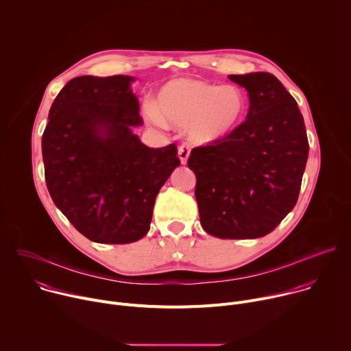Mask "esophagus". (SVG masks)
Returning <instances> with one entry per match:
<instances>
[{"label": "esophagus", "instance_id": "1", "mask_svg": "<svg viewBox=\"0 0 351 351\" xmlns=\"http://www.w3.org/2000/svg\"><path fill=\"white\" fill-rule=\"evenodd\" d=\"M190 145L189 144H182V145H179V149H178V153H179V158H180V162L184 165L186 162H187V160H189V156H190Z\"/></svg>", "mask_w": 351, "mask_h": 351}]
</instances>
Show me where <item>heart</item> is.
I'll return each instance as SVG.
<instances>
[{"mask_svg": "<svg viewBox=\"0 0 351 351\" xmlns=\"http://www.w3.org/2000/svg\"><path fill=\"white\" fill-rule=\"evenodd\" d=\"M156 106L147 107L152 122L187 128L193 141L210 144L240 126L247 114V97L237 86L219 87L198 79H176L160 90Z\"/></svg>", "mask_w": 351, "mask_h": 351, "instance_id": "heart-1", "label": "heart"}]
</instances>
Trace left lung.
I'll list each match as a JSON object with an SVG mask.
<instances>
[{"mask_svg": "<svg viewBox=\"0 0 351 351\" xmlns=\"http://www.w3.org/2000/svg\"><path fill=\"white\" fill-rule=\"evenodd\" d=\"M248 91L245 121L222 140L191 149L203 229L219 239L271 233L294 208L308 158L304 119L271 73L230 75Z\"/></svg>", "mask_w": 351, "mask_h": 351, "instance_id": "8db88e82", "label": "left lung"}]
</instances>
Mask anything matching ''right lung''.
Returning a JSON list of instances; mask_svg holds the SVG:
<instances>
[{
    "mask_svg": "<svg viewBox=\"0 0 351 351\" xmlns=\"http://www.w3.org/2000/svg\"><path fill=\"white\" fill-rule=\"evenodd\" d=\"M130 76H79L49 110L41 148L54 204L88 240L128 244L149 230L160 189L180 165L176 144L149 148Z\"/></svg>",
    "mask_w": 351,
    "mask_h": 351,
    "instance_id": "1",
    "label": "right lung"
}]
</instances>
